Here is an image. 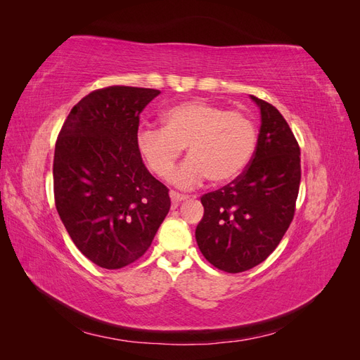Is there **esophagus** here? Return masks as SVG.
I'll use <instances>...</instances> for the list:
<instances>
[{
  "label": "esophagus",
  "mask_w": 360,
  "mask_h": 360,
  "mask_svg": "<svg viewBox=\"0 0 360 360\" xmlns=\"http://www.w3.org/2000/svg\"><path fill=\"white\" fill-rule=\"evenodd\" d=\"M169 197H171V201L174 202V204H179V202H181V201H184V200H188L189 198V195H183V193H179V192H171L169 193Z\"/></svg>",
  "instance_id": "1"
}]
</instances>
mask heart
<instances>
[{"label":"heart","instance_id":"b5f03b06","mask_svg":"<svg viewBox=\"0 0 360 360\" xmlns=\"http://www.w3.org/2000/svg\"><path fill=\"white\" fill-rule=\"evenodd\" d=\"M257 141L249 115L202 101L169 108L163 127H146L136 138L146 165L159 179H169L188 147L189 159L172 176L180 188L197 186L207 177L214 184L236 180L252 160Z\"/></svg>","mask_w":360,"mask_h":360}]
</instances>
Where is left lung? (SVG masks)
<instances>
[{"label": "left lung", "mask_w": 360, "mask_h": 360, "mask_svg": "<svg viewBox=\"0 0 360 360\" xmlns=\"http://www.w3.org/2000/svg\"><path fill=\"white\" fill-rule=\"evenodd\" d=\"M261 111L257 148L248 168L226 186L204 193L195 237L216 269L240 274L274 252L296 212L300 147L274 105L250 96Z\"/></svg>", "instance_id": "obj_1"}]
</instances>
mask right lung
I'll return each instance as SVG.
<instances>
[{
    "mask_svg": "<svg viewBox=\"0 0 360 360\" xmlns=\"http://www.w3.org/2000/svg\"><path fill=\"white\" fill-rule=\"evenodd\" d=\"M159 94L124 85L91 91L57 138V212L76 248L103 269L143 257L169 212V189L148 172L136 143L139 115Z\"/></svg>",
    "mask_w": 360,
    "mask_h": 360,
    "instance_id": "obj_1",
    "label": "right lung"
}]
</instances>
